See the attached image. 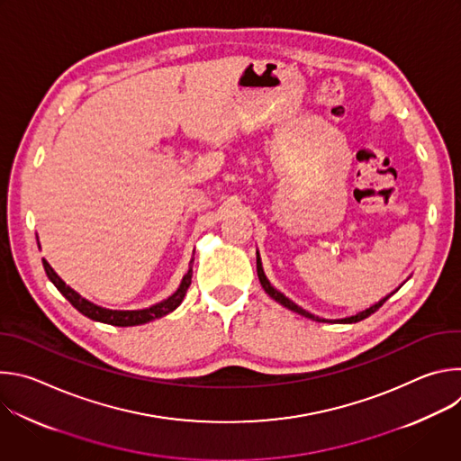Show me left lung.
Wrapping results in <instances>:
<instances>
[{"instance_id": "8db88e82", "label": "left lung", "mask_w": 461, "mask_h": 461, "mask_svg": "<svg viewBox=\"0 0 461 461\" xmlns=\"http://www.w3.org/2000/svg\"><path fill=\"white\" fill-rule=\"evenodd\" d=\"M257 276H258V281H260V286L265 288V292L274 299V301H277L279 304H283L285 308H288V310H292V312H295V313H299V315H303V317H308V319H312V321H319V322H330V319H322V317H319V315H313V313H310V312H306L304 308H301L299 304H295L294 301H290L285 294H281L277 288H274L272 286V283L268 281V277L265 276V270H262V262H260V257H258V253H257ZM386 301V297L384 299H381L379 303H375V304H372L370 308H366V310H363V312H357L356 315H348V317H343V319H336V322H339V324H352V322H359V321H363V319H366L368 315H372L383 303Z\"/></svg>"}]
</instances>
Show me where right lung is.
<instances>
[{
  "instance_id": "right-lung-1",
  "label": "right lung",
  "mask_w": 461,
  "mask_h": 461,
  "mask_svg": "<svg viewBox=\"0 0 461 461\" xmlns=\"http://www.w3.org/2000/svg\"><path fill=\"white\" fill-rule=\"evenodd\" d=\"M43 268L47 277L50 279V283L59 290V294L68 299L80 313H84L86 317L93 319V321H100L105 324H113V326H137V324H144L155 319H160L167 313H171L173 310H176L180 306V303L185 297V292L191 285V276H193V257L189 262V270L185 272V276L180 281V286L176 288L175 294H171L167 299L149 306V308H142V310H113V308H105L100 304L91 303L89 299L82 297L77 290H73L69 285H65V281H61V277L50 268L49 262L43 258Z\"/></svg>"
}]
</instances>
